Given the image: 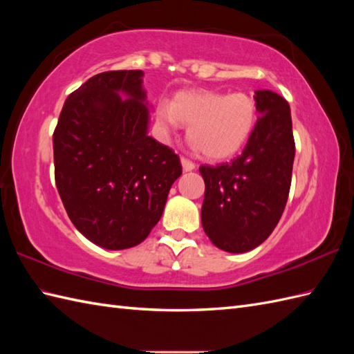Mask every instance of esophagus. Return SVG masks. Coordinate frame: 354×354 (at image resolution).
<instances>
[{"mask_svg":"<svg viewBox=\"0 0 354 354\" xmlns=\"http://www.w3.org/2000/svg\"><path fill=\"white\" fill-rule=\"evenodd\" d=\"M181 164H183L184 171H192V170H194V167H196V164L190 161L189 158H184V156L181 158Z\"/></svg>","mask_w":354,"mask_h":354,"instance_id":"esophagus-1","label":"esophagus"}]
</instances>
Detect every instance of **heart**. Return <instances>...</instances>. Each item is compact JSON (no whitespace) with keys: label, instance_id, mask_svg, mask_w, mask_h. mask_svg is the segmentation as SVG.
Returning <instances> with one entry per match:
<instances>
[{"label":"heart","instance_id":"heart-1","mask_svg":"<svg viewBox=\"0 0 354 354\" xmlns=\"http://www.w3.org/2000/svg\"><path fill=\"white\" fill-rule=\"evenodd\" d=\"M160 122L189 127V140L209 160H225L242 149L255 124V104L243 93L185 91L170 106L158 108Z\"/></svg>","mask_w":354,"mask_h":354}]
</instances>
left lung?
Masks as SVG:
<instances>
[{
    "label": "left lung",
    "instance_id": "1",
    "mask_svg": "<svg viewBox=\"0 0 354 354\" xmlns=\"http://www.w3.org/2000/svg\"><path fill=\"white\" fill-rule=\"evenodd\" d=\"M260 117L243 152L230 162L201 165L205 234L219 250L246 252L270 236L288 202L295 141L289 103L268 89L255 91Z\"/></svg>",
    "mask_w": 354,
    "mask_h": 354
}]
</instances>
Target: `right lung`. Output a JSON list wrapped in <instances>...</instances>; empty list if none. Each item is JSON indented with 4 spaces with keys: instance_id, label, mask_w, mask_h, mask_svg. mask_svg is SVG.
I'll return each instance as SVG.
<instances>
[{
    "instance_id": "right-lung-1",
    "label": "right lung",
    "mask_w": 354,
    "mask_h": 354,
    "mask_svg": "<svg viewBox=\"0 0 354 354\" xmlns=\"http://www.w3.org/2000/svg\"><path fill=\"white\" fill-rule=\"evenodd\" d=\"M141 77V70L95 74L68 95L53 133L55 181L66 214L106 250L137 246L149 236L183 173L179 156L147 135Z\"/></svg>"
}]
</instances>
